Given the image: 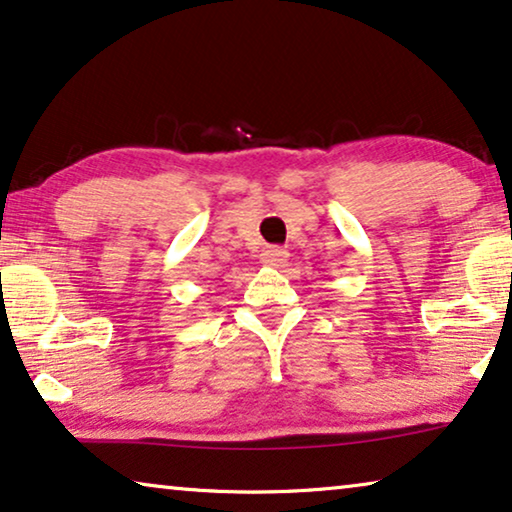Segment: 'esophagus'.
<instances>
[{
    "label": "esophagus",
    "mask_w": 512,
    "mask_h": 512,
    "mask_svg": "<svg viewBox=\"0 0 512 512\" xmlns=\"http://www.w3.org/2000/svg\"><path fill=\"white\" fill-rule=\"evenodd\" d=\"M259 262H262L264 266H271V269H278V266L287 262V253L282 248L271 246V248L264 250L262 257H259Z\"/></svg>",
    "instance_id": "obj_1"
}]
</instances>
